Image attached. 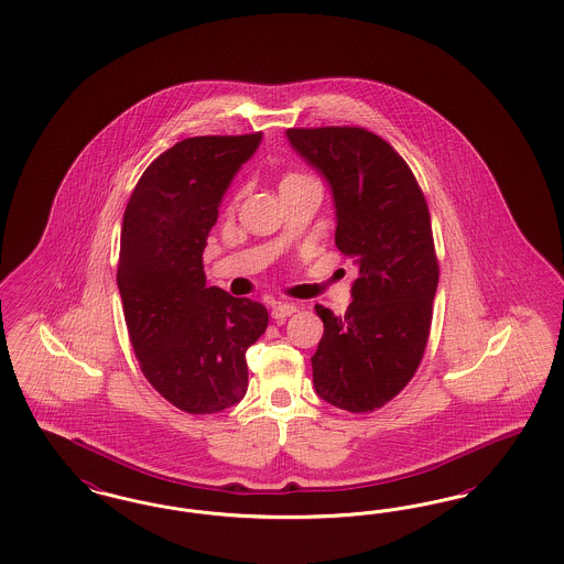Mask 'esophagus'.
Returning a JSON list of instances; mask_svg holds the SVG:
<instances>
[{"instance_id": "1", "label": "esophagus", "mask_w": 564, "mask_h": 564, "mask_svg": "<svg viewBox=\"0 0 564 564\" xmlns=\"http://www.w3.org/2000/svg\"><path fill=\"white\" fill-rule=\"evenodd\" d=\"M297 308L293 306V304H288V302H279V304H274L272 306L271 316L272 318H276V321H283V318H288V316H292Z\"/></svg>"}]
</instances>
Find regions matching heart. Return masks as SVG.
<instances>
[{
  "label": "heart",
  "mask_w": 564,
  "mask_h": 564,
  "mask_svg": "<svg viewBox=\"0 0 564 564\" xmlns=\"http://www.w3.org/2000/svg\"><path fill=\"white\" fill-rule=\"evenodd\" d=\"M300 178H302V176H297V174H288V176L283 178V182L300 181ZM283 182H281V184H283Z\"/></svg>",
  "instance_id": "b5f03b06"
}]
</instances>
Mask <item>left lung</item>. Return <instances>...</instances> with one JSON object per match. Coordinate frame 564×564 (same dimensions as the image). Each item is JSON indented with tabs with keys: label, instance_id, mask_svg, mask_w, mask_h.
<instances>
[{
	"label": "left lung",
	"instance_id": "8db88e82",
	"mask_svg": "<svg viewBox=\"0 0 564 564\" xmlns=\"http://www.w3.org/2000/svg\"><path fill=\"white\" fill-rule=\"evenodd\" d=\"M293 151L327 181L336 246L359 276L346 315L316 304L323 338L313 355L316 394L350 413L394 399L429 341L438 262L424 193L386 140L362 128H290Z\"/></svg>",
	"mask_w": 564,
	"mask_h": 564
}]
</instances>
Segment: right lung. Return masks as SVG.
<instances>
[{
	"label": "right lung",
	"instance_id": "right-lung-1",
	"mask_svg": "<svg viewBox=\"0 0 564 564\" xmlns=\"http://www.w3.org/2000/svg\"><path fill=\"white\" fill-rule=\"evenodd\" d=\"M260 142L262 132L176 142L144 170L123 214L117 288L135 359L193 415L246 397V350L269 325L260 302L207 288L202 260L223 197Z\"/></svg>",
	"mask_w": 564,
	"mask_h": 564
}]
</instances>
